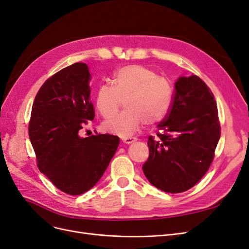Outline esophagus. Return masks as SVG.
Segmentation results:
<instances>
[{
	"instance_id": "esophagus-1",
	"label": "esophagus",
	"mask_w": 249,
	"mask_h": 249,
	"mask_svg": "<svg viewBox=\"0 0 249 249\" xmlns=\"http://www.w3.org/2000/svg\"><path fill=\"white\" fill-rule=\"evenodd\" d=\"M136 140V138H132V136H128V138H122V142H124V143H132L133 142H135Z\"/></svg>"
}]
</instances>
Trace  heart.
<instances>
[{
  "label": "heart",
  "mask_w": 249,
  "mask_h": 249,
  "mask_svg": "<svg viewBox=\"0 0 249 249\" xmlns=\"http://www.w3.org/2000/svg\"><path fill=\"white\" fill-rule=\"evenodd\" d=\"M124 99L125 109L104 123V129L128 136L143 123L153 125L167 115L172 104V87L155 71L141 65L118 69L111 85L102 84L95 94V104L102 117H113Z\"/></svg>",
  "instance_id": "b5f03b06"
}]
</instances>
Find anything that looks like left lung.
I'll return each mask as SVG.
<instances>
[{"label":"left lung","mask_w":249,"mask_h":249,"mask_svg":"<svg viewBox=\"0 0 249 249\" xmlns=\"http://www.w3.org/2000/svg\"><path fill=\"white\" fill-rule=\"evenodd\" d=\"M157 127L158 138L148 139L142 172L160 190L186 191L209 170L220 139L217 106L209 87L196 75L179 77L171 108Z\"/></svg>","instance_id":"1"}]
</instances>
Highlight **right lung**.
Masks as SVG:
<instances>
[{"label": "right lung", "instance_id": "add662e5", "mask_svg": "<svg viewBox=\"0 0 249 249\" xmlns=\"http://www.w3.org/2000/svg\"><path fill=\"white\" fill-rule=\"evenodd\" d=\"M87 64L74 63L40 88L29 123L37 166L58 189L78 196L91 189L107 168L120 139L79 133L95 117Z\"/></svg>", "mask_w": 249, "mask_h": 249}]
</instances>
